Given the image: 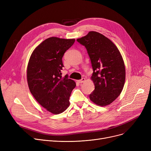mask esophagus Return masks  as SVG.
<instances>
[{"label": "esophagus", "instance_id": "esophagus-1", "mask_svg": "<svg viewBox=\"0 0 151 151\" xmlns=\"http://www.w3.org/2000/svg\"><path fill=\"white\" fill-rule=\"evenodd\" d=\"M85 81H86V79H85L84 78H83L81 80H79L78 82L80 83H84Z\"/></svg>", "mask_w": 151, "mask_h": 151}]
</instances>
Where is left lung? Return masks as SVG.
I'll return each instance as SVG.
<instances>
[{
    "mask_svg": "<svg viewBox=\"0 0 151 151\" xmlns=\"http://www.w3.org/2000/svg\"><path fill=\"white\" fill-rule=\"evenodd\" d=\"M76 40L86 47L93 73L91 79L95 89L90 100L97 105L105 106L121 94L125 80V68L122 55L110 40L95 31Z\"/></svg>",
    "mask_w": 151,
    "mask_h": 151,
    "instance_id": "1",
    "label": "left lung"
}]
</instances>
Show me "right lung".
Wrapping results in <instances>:
<instances>
[{
  "label": "right lung",
  "mask_w": 151,
  "mask_h": 151,
  "mask_svg": "<svg viewBox=\"0 0 151 151\" xmlns=\"http://www.w3.org/2000/svg\"><path fill=\"white\" fill-rule=\"evenodd\" d=\"M75 39L50 37L32 53L27 68L29 90L38 104L47 111L58 114L70 105L69 98L75 82L62 77V57Z\"/></svg>",
  "instance_id": "right-lung-1"
}]
</instances>
